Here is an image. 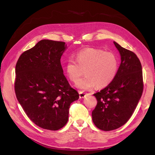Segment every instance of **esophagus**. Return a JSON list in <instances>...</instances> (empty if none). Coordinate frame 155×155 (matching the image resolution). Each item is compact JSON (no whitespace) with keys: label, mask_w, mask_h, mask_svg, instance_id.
Here are the masks:
<instances>
[{"label":"esophagus","mask_w":155,"mask_h":155,"mask_svg":"<svg viewBox=\"0 0 155 155\" xmlns=\"http://www.w3.org/2000/svg\"><path fill=\"white\" fill-rule=\"evenodd\" d=\"M87 93H85L84 92H82V91H79V97L80 98H83L86 96Z\"/></svg>","instance_id":"obj_1"}]
</instances>
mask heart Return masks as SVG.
Returning a JSON list of instances; mask_svg holds the SVG:
<instances>
[{
  "instance_id": "heart-1",
  "label": "heart",
  "mask_w": 155,
  "mask_h": 155,
  "mask_svg": "<svg viewBox=\"0 0 155 155\" xmlns=\"http://www.w3.org/2000/svg\"><path fill=\"white\" fill-rule=\"evenodd\" d=\"M76 61L69 58L66 61V74L72 82L79 79L85 70L86 76L76 83L82 91H89L95 87L104 88L116 78L119 68V59L110 52L101 49L85 48L75 55Z\"/></svg>"
}]
</instances>
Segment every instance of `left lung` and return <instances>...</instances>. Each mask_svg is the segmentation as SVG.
Wrapping results in <instances>:
<instances>
[{"label":"left lung","instance_id":"obj_1","mask_svg":"<svg viewBox=\"0 0 155 155\" xmlns=\"http://www.w3.org/2000/svg\"><path fill=\"white\" fill-rule=\"evenodd\" d=\"M121 62L116 78L108 86L94 94L97 104L92 112L94 124L101 130H113L132 116L143 91L142 66L133 52L113 42Z\"/></svg>","mask_w":155,"mask_h":155}]
</instances>
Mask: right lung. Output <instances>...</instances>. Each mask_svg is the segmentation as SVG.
Masks as SVG:
<instances>
[{"mask_svg":"<svg viewBox=\"0 0 155 155\" xmlns=\"http://www.w3.org/2000/svg\"><path fill=\"white\" fill-rule=\"evenodd\" d=\"M64 42L41 40L20 56L15 83L17 100L39 127L57 130L67 124L71 104L79 98L63 74Z\"/></svg>","mask_w":155,"mask_h":155,"instance_id":"add662e5","label":"right lung"}]
</instances>
